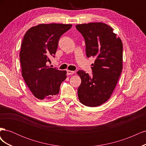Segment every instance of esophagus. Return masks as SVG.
I'll use <instances>...</instances> for the list:
<instances>
[{
	"mask_svg": "<svg viewBox=\"0 0 146 146\" xmlns=\"http://www.w3.org/2000/svg\"><path fill=\"white\" fill-rule=\"evenodd\" d=\"M73 74H74V71H72V70H67V74L68 76H69V75H72Z\"/></svg>",
	"mask_w": 146,
	"mask_h": 146,
	"instance_id": "obj_1",
	"label": "esophagus"
}]
</instances>
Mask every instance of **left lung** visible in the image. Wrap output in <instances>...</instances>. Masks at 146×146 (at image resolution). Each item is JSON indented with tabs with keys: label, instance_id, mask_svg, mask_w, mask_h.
<instances>
[{
	"label": "left lung",
	"instance_id": "left-lung-1",
	"mask_svg": "<svg viewBox=\"0 0 146 146\" xmlns=\"http://www.w3.org/2000/svg\"><path fill=\"white\" fill-rule=\"evenodd\" d=\"M85 39L88 58L95 57L92 76L79 70L82 82L79 100L87 107H98L107 102L115 88L122 70L123 45L113 29L102 23L76 25Z\"/></svg>",
	"mask_w": 146,
	"mask_h": 146
}]
</instances>
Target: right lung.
Listing matches in <instances>:
<instances>
[{
    "label": "right lung",
    "instance_id": "right-lung-1",
    "mask_svg": "<svg viewBox=\"0 0 146 146\" xmlns=\"http://www.w3.org/2000/svg\"><path fill=\"white\" fill-rule=\"evenodd\" d=\"M72 24H41L31 27L24 35L19 53L22 76L35 97L50 99L59 93L66 78V70L46 65L54 56L61 35Z\"/></svg>",
    "mask_w": 146,
    "mask_h": 146
}]
</instances>
